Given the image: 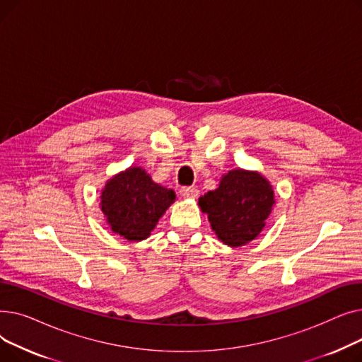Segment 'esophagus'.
I'll use <instances>...</instances> for the list:
<instances>
[{"instance_id": "esophagus-1", "label": "esophagus", "mask_w": 362, "mask_h": 362, "mask_svg": "<svg viewBox=\"0 0 362 362\" xmlns=\"http://www.w3.org/2000/svg\"><path fill=\"white\" fill-rule=\"evenodd\" d=\"M198 194H199V191L195 186H187V187L180 189V195L186 199H195V198H198Z\"/></svg>"}]
</instances>
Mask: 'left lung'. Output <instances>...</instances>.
<instances>
[{"instance_id":"8db88e82","label":"left lung","mask_w":362,"mask_h":362,"mask_svg":"<svg viewBox=\"0 0 362 362\" xmlns=\"http://www.w3.org/2000/svg\"><path fill=\"white\" fill-rule=\"evenodd\" d=\"M274 204L270 180L259 171L243 168H233L223 175L218 187L198 201L218 240L232 248L258 238Z\"/></svg>"}]
</instances>
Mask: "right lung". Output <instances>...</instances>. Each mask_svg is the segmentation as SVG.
Returning <instances> with one entry per match:
<instances>
[{
	"instance_id": "right-lung-1",
	"label": "right lung",
	"mask_w": 362,
	"mask_h": 362,
	"mask_svg": "<svg viewBox=\"0 0 362 362\" xmlns=\"http://www.w3.org/2000/svg\"><path fill=\"white\" fill-rule=\"evenodd\" d=\"M100 198L110 229L130 242H139L156 229L176 201V194L156 183L142 167L132 165L107 180Z\"/></svg>"
}]
</instances>
